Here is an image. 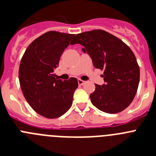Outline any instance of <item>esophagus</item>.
<instances>
[{
  "label": "esophagus",
  "mask_w": 156,
  "mask_h": 156,
  "mask_svg": "<svg viewBox=\"0 0 156 156\" xmlns=\"http://www.w3.org/2000/svg\"><path fill=\"white\" fill-rule=\"evenodd\" d=\"M78 85H84V84H85V82H86V81H83V80H81V79H78Z\"/></svg>",
  "instance_id": "obj_1"
}]
</instances>
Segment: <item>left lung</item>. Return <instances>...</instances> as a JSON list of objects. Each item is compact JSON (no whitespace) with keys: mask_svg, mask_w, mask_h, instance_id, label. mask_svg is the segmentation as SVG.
Here are the masks:
<instances>
[{"mask_svg":"<svg viewBox=\"0 0 156 156\" xmlns=\"http://www.w3.org/2000/svg\"><path fill=\"white\" fill-rule=\"evenodd\" d=\"M80 44L92 59L94 66L104 71L105 84L95 85L90 94L93 105L101 111L115 114L123 111L135 98L140 71L135 55L121 39L103 30L83 32L71 44Z\"/></svg>","mask_w":156,"mask_h":156,"instance_id":"left-lung-1","label":"left lung"}]
</instances>
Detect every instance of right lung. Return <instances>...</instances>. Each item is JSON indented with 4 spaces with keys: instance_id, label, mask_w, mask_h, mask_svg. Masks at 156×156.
<instances>
[{
    "instance_id": "1",
    "label": "right lung",
    "mask_w": 156,
    "mask_h": 156,
    "mask_svg": "<svg viewBox=\"0 0 156 156\" xmlns=\"http://www.w3.org/2000/svg\"><path fill=\"white\" fill-rule=\"evenodd\" d=\"M75 34L51 30L26 49L19 67V81L24 98L37 114L56 119L68 111L78 88V80L55 78L54 70Z\"/></svg>"
}]
</instances>
